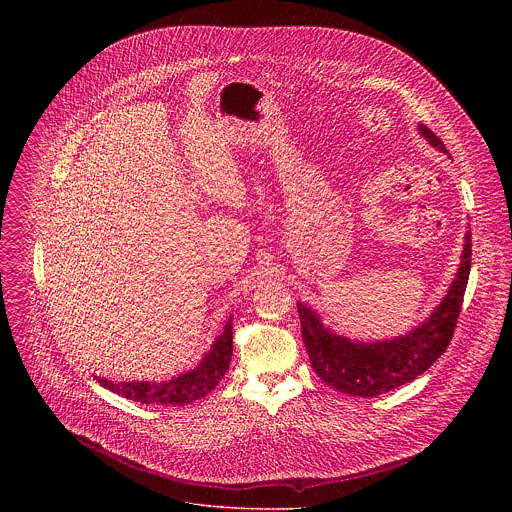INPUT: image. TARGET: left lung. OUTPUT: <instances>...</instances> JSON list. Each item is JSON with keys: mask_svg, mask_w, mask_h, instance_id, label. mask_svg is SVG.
I'll return each instance as SVG.
<instances>
[{"mask_svg": "<svg viewBox=\"0 0 512 512\" xmlns=\"http://www.w3.org/2000/svg\"><path fill=\"white\" fill-rule=\"evenodd\" d=\"M420 132L432 146L447 153L428 126L422 124ZM461 258L457 278L430 319L392 341L353 343L331 333L309 307L297 303L301 339L317 376L345 394L372 398L424 374L445 353L457 325L471 270V232L465 234Z\"/></svg>", "mask_w": 512, "mask_h": 512, "instance_id": "8db88e82", "label": "left lung"}]
</instances>
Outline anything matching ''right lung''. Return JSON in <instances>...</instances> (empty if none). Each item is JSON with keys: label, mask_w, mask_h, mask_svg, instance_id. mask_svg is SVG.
I'll use <instances>...</instances> for the list:
<instances>
[{"label": "right lung", "mask_w": 512, "mask_h": 512, "mask_svg": "<svg viewBox=\"0 0 512 512\" xmlns=\"http://www.w3.org/2000/svg\"><path fill=\"white\" fill-rule=\"evenodd\" d=\"M232 357V321L226 323L222 335L215 341L211 353L195 370L181 374L169 382H108L98 378L108 390L142 404H161V406H185L193 400L207 396L220 378L226 374Z\"/></svg>", "instance_id": "right-lung-1"}]
</instances>
